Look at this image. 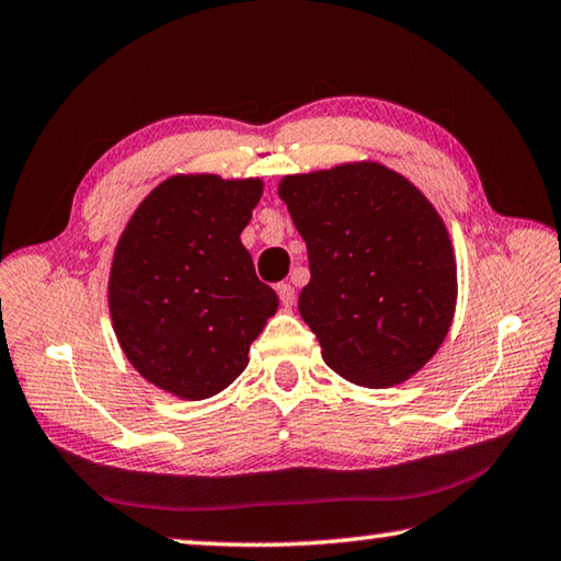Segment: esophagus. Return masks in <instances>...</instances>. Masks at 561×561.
Listing matches in <instances>:
<instances>
[{"label": "esophagus", "mask_w": 561, "mask_h": 561, "mask_svg": "<svg viewBox=\"0 0 561 561\" xmlns=\"http://www.w3.org/2000/svg\"><path fill=\"white\" fill-rule=\"evenodd\" d=\"M277 294H279V299H282L284 307H291L294 299H297V291H294V287H291V284H287V282L279 284Z\"/></svg>", "instance_id": "34e87169"}]
</instances>
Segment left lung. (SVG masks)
Segmentation results:
<instances>
[{"mask_svg":"<svg viewBox=\"0 0 561 561\" xmlns=\"http://www.w3.org/2000/svg\"><path fill=\"white\" fill-rule=\"evenodd\" d=\"M279 197L307 242L311 279L299 314L327 366L366 388L421 371L458 299L453 244L435 207L403 175L368 160L287 175Z\"/></svg>","mask_w":561,"mask_h":561,"instance_id":"8db88e82","label":"left lung"}]
</instances>
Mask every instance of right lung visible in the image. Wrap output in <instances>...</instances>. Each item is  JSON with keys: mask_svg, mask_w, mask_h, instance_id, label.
<instances>
[{"mask_svg": "<svg viewBox=\"0 0 561 561\" xmlns=\"http://www.w3.org/2000/svg\"><path fill=\"white\" fill-rule=\"evenodd\" d=\"M262 180L173 175L123 230L108 307L133 368L187 401L220 393L250 364V344L277 311L240 234Z\"/></svg>", "mask_w": 561, "mask_h": 561, "instance_id": "add662e5", "label": "right lung"}]
</instances>
